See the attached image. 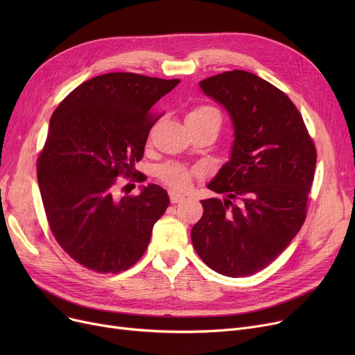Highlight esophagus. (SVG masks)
I'll return each mask as SVG.
<instances>
[{
  "mask_svg": "<svg viewBox=\"0 0 355 355\" xmlns=\"http://www.w3.org/2000/svg\"><path fill=\"white\" fill-rule=\"evenodd\" d=\"M185 197L182 196V194H180V193H177V191H170V200H171V202H180V201H182Z\"/></svg>",
  "mask_w": 355,
  "mask_h": 355,
  "instance_id": "esophagus-1",
  "label": "esophagus"
}]
</instances>
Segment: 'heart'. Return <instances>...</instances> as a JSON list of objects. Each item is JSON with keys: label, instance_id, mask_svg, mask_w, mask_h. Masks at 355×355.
Segmentation results:
<instances>
[{"label": "heart", "instance_id": "obj_1", "mask_svg": "<svg viewBox=\"0 0 355 355\" xmlns=\"http://www.w3.org/2000/svg\"><path fill=\"white\" fill-rule=\"evenodd\" d=\"M190 119H216L220 125V114L211 106H198L190 110L185 121ZM200 175V170H190L177 162H168L158 168V177L170 187L175 190L189 189L194 177Z\"/></svg>", "mask_w": 355, "mask_h": 355}]
</instances>
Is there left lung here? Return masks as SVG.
<instances>
[{
  "mask_svg": "<svg viewBox=\"0 0 355 355\" xmlns=\"http://www.w3.org/2000/svg\"><path fill=\"white\" fill-rule=\"evenodd\" d=\"M201 90L227 110L234 142L201 200L193 246L209 268L230 277L265 269L301 230L316 149L300 110L269 82L245 70L216 74Z\"/></svg>",
  "mask_w": 355,
  "mask_h": 355,
  "instance_id": "left-lung-1",
  "label": "left lung"
}]
</instances>
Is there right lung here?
Returning <instances> with one entry per match:
<instances>
[{"instance_id":"add662e5","label":"right lung","mask_w":355,"mask_h":355,"mask_svg":"<svg viewBox=\"0 0 355 355\" xmlns=\"http://www.w3.org/2000/svg\"><path fill=\"white\" fill-rule=\"evenodd\" d=\"M180 79L106 73L83 82L51 115L37 181L54 239L82 266L119 273L148 248L170 197L157 184L115 197L119 175L138 178L151 107ZM141 180V178H139Z\"/></svg>"}]
</instances>
